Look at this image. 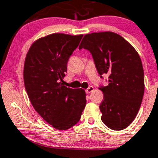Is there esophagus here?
I'll list each match as a JSON object with an SVG mask.
<instances>
[{
    "label": "esophagus",
    "instance_id": "1",
    "mask_svg": "<svg viewBox=\"0 0 158 158\" xmlns=\"http://www.w3.org/2000/svg\"><path fill=\"white\" fill-rule=\"evenodd\" d=\"M93 90H94V87H92V86H90V87H89L86 90V93H87V94H90V93L92 92Z\"/></svg>",
    "mask_w": 158,
    "mask_h": 158
}]
</instances>
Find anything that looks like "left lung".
Segmentation results:
<instances>
[{
	"instance_id": "obj_1",
	"label": "left lung",
	"mask_w": 158,
	"mask_h": 158,
	"mask_svg": "<svg viewBox=\"0 0 158 158\" xmlns=\"http://www.w3.org/2000/svg\"><path fill=\"white\" fill-rule=\"evenodd\" d=\"M82 48L90 52L100 77L109 75L108 85L100 87L104 94L101 120L113 130L127 128L139 113L144 96L140 56L131 44L112 32L87 34L80 44Z\"/></svg>"
}]
</instances>
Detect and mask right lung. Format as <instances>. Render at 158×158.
<instances>
[{"mask_svg":"<svg viewBox=\"0 0 158 158\" xmlns=\"http://www.w3.org/2000/svg\"><path fill=\"white\" fill-rule=\"evenodd\" d=\"M83 35L54 33L31 45L24 63L25 88L35 111L58 130L77 124L86 106L83 89L63 85L67 63Z\"/></svg>","mask_w":158,"mask_h":158,"instance_id":"add662e5","label":"right lung"}]
</instances>
